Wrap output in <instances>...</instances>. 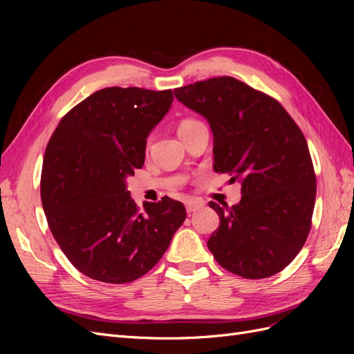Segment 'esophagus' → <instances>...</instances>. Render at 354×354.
I'll list each match as a JSON object with an SVG mask.
<instances>
[{"label":"esophagus","mask_w":354,"mask_h":354,"mask_svg":"<svg viewBox=\"0 0 354 354\" xmlns=\"http://www.w3.org/2000/svg\"><path fill=\"white\" fill-rule=\"evenodd\" d=\"M203 207V202L202 201H195V199H190L186 202V211L190 212H195L198 209H201Z\"/></svg>","instance_id":"1"}]
</instances>
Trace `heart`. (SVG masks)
<instances>
[{
	"label": "heart",
	"instance_id": "1",
	"mask_svg": "<svg viewBox=\"0 0 354 354\" xmlns=\"http://www.w3.org/2000/svg\"><path fill=\"white\" fill-rule=\"evenodd\" d=\"M199 124V121H196V120H183L181 121L180 124H178V127H177V131H178V136L180 134H183V133H186L187 130H190L192 127H195V125H198Z\"/></svg>",
	"mask_w": 354,
	"mask_h": 354
}]
</instances>
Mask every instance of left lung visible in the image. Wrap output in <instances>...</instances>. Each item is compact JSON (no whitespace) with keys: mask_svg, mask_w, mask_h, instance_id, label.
Listing matches in <instances>:
<instances>
[{"mask_svg":"<svg viewBox=\"0 0 354 354\" xmlns=\"http://www.w3.org/2000/svg\"><path fill=\"white\" fill-rule=\"evenodd\" d=\"M174 95L208 121L214 169L242 185L236 205L209 202L220 226L208 250L246 279L279 273L312 226L316 176L301 130L279 102L232 77L189 84Z\"/></svg>","mask_w":354,"mask_h":354,"instance_id":"1","label":"left lung"}]
</instances>
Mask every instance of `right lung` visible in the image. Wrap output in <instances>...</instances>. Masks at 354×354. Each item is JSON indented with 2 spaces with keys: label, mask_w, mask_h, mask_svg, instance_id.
I'll use <instances>...</instances> for the list:
<instances>
[{
  "label": "right lung",
  "mask_w": 354,
  "mask_h": 354,
  "mask_svg": "<svg viewBox=\"0 0 354 354\" xmlns=\"http://www.w3.org/2000/svg\"><path fill=\"white\" fill-rule=\"evenodd\" d=\"M173 100L171 90H99L62 118L47 145L41 201L48 227L68 260L94 281L142 277L186 220L181 202L165 196L140 211L127 189Z\"/></svg>",
  "instance_id": "obj_1"
}]
</instances>
